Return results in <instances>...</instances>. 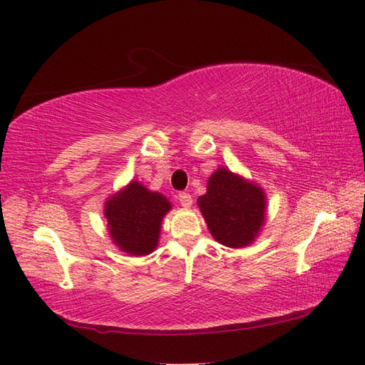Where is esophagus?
Segmentation results:
<instances>
[{"mask_svg":"<svg viewBox=\"0 0 365 365\" xmlns=\"http://www.w3.org/2000/svg\"><path fill=\"white\" fill-rule=\"evenodd\" d=\"M178 202H180L182 207L188 208L192 204V197L188 195V192H180V195H178Z\"/></svg>","mask_w":365,"mask_h":365,"instance_id":"obj_1","label":"esophagus"}]
</instances>
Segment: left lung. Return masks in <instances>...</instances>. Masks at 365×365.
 <instances>
[{
    "instance_id": "left-lung-1",
    "label": "left lung",
    "mask_w": 365,
    "mask_h": 365,
    "mask_svg": "<svg viewBox=\"0 0 365 365\" xmlns=\"http://www.w3.org/2000/svg\"><path fill=\"white\" fill-rule=\"evenodd\" d=\"M197 207L213 238L227 247L250 246L267 221L265 191L224 166L208 178Z\"/></svg>"
}]
</instances>
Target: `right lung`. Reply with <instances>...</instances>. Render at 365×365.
<instances>
[{
  "instance_id": "right-lung-1",
  "label": "right lung",
  "mask_w": 365,
  "mask_h": 365,
  "mask_svg": "<svg viewBox=\"0 0 365 365\" xmlns=\"http://www.w3.org/2000/svg\"><path fill=\"white\" fill-rule=\"evenodd\" d=\"M173 208L161 192L131 180L108 197L103 208L108 235L113 245L130 255H147L157 250L161 222Z\"/></svg>"
}]
</instances>
